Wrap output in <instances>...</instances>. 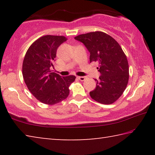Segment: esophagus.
Segmentation results:
<instances>
[{
    "label": "esophagus",
    "mask_w": 155,
    "mask_h": 155,
    "mask_svg": "<svg viewBox=\"0 0 155 155\" xmlns=\"http://www.w3.org/2000/svg\"><path fill=\"white\" fill-rule=\"evenodd\" d=\"M77 78H78V79H79L81 81H84L86 79V78H87L85 77H78Z\"/></svg>",
    "instance_id": "34e87169"
}]
</instances>
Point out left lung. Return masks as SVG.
Listing matches in <instances>:
<instances>
[{
    "label": "left lung",
    "mask_w": 155,
    "mask_h": 155,
    "mask_svg": "<svg viewBox=\"0 0 155 155\" xmlns=\"http://www.w3.org/2000/svg\"><path fill=\"white\" fill-rule=\"evenodd\" d=\"M90 52V61L99 64L101 74L96 88L90 92L91 98L109 104L118 99L125 90L129 77L128 64L121 46L107 33L96 31L75 37Z\"/></svg>",
    "instance_id": "left-lung-1"
}]
</instances>
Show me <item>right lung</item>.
<instances>
[{
    "label": "right lung",
    "instance_id": "right-lung-1",
    "mask_svg": "<svg viewBox=\"0 0 155 155\" xmlns=\"http://www.w3.org/2000/svg\"><path fill=\"white\" fill-rule=\"evenodd\" d=\"M67 40L64 36L45 35L28 48L22 64V75L31 93L41 103L54 104L69 95V86L76 77H63L52 72L57 48Z\"/></svg>",
    "mask_w": 155,
    "mask_h": 155
}]
</instances>
